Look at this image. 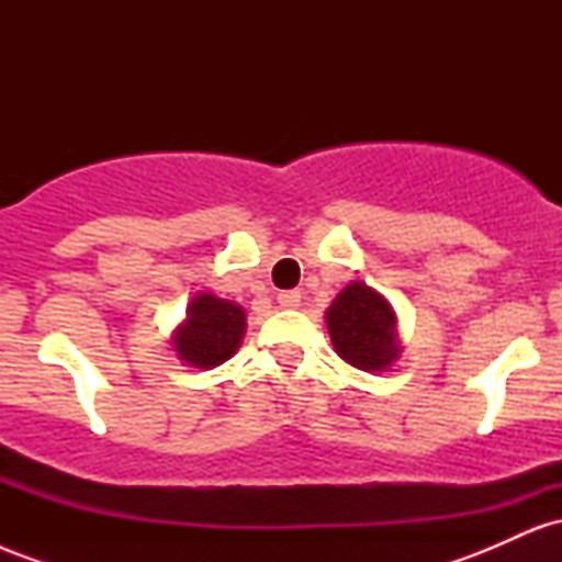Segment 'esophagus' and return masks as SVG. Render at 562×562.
Masks as SVG:
<instances>
[{"mask_svg":"<svg viewBox=\"0 0 562 562\" xmlns=\"http://www.w3.org/2000/svg\"><path fill=\"white\" fill-rule=\"evenodd\" d=\"M277 303H280L282 308H295L301 303V290H282V293L277 295Z\"/></svg>","mask_w":562,"mask_h":562,"instance_id":"esophagus-1","label":"esophagus"}]
</instances>
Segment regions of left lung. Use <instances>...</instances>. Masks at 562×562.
Masks as SVG:
<instances>
[{
	"label": "left lung",
	"mask_w": 562,
	"mask_h": 562,
	"mask_svg": "<svg viewBox=\"0 0 562 562\" xmlns=\"http://www.w3.org/2000/svg\"><path fill=\"white\" fill-rule=\"evenodd\" d=\"M327 333L338 357L357 370L383 372L398 359L396 312L391 303L367 288L364 282H351L335 295L327 308Z\"/></svg>",
	"instance_id": "obj_1"
}]
</instances>
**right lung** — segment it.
I'll return each instance as SVG.
<instances>
[{"instance_id": "obj_1", "label": "right lung", "mask_w": 562, "mask_h": 562, "mask_svg": "<svg viewBox=\"0 0 562 562\" xmlns=\"http://www.w3.org/2000/svg\"><path fill=\"white\" fill-rule=\"evenodd\" d=\"M245 312L235 301L198 293L187 306V319L177 327L171 344L177 357L198 370L227 362L243 344Z\"/></svg>"}]
</instances>
